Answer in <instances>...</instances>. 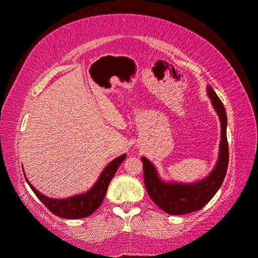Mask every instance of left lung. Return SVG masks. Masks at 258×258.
Here are the masks:
<instances>
[{
    "instance_id": "left-lung-1",
    "label": "left lung",
    "mask_w": 258,
    "mask_h": 258,
    "mask_svg": "<svg viewBox=\"0 0 258 258\" xmlns=\"http://www.w3.org/2000/svg\"><path fill=\"white\" fill-rule=\"evenodd\" d=\"M207 93L220 120L219 153L216 166L204 179L191 183L162 180L159 173L148 158L142 157L144 170V184L149 196L161 210L169 215L179 216L198 211L207 205L223 184L228 166L227 115L223 102L211 86Z\"/></svg>"
}]
</instances>
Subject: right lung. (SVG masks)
<instances>
[{
    "label": "right lung",
    "instance_id": "1",
    "mask_svg": "<svg viewBox=\"0 0 258 258\" xmlns=\"http://www.w3.org/2000/svg\"><path fill=\"white\" fill-rule=\"evenodd\" d=\"M125 157L126 154L124 153L110 161L104 168V170H102L100 175H99L97 182L93 184V187H91L88 191L67 198H51L43 195V194H41L31 184V182L27 180L25 173H24V175H25L26 182L29 183L31 189L33 190L35 196L46 205L47 209L51 213H54L57 217L66 218V219H81V218H86L91 216L100 207L106 196L109 182L112 181L118 166L122 164V161L125 159Z\"/></svg>",
    "mask_w": 258,
    "mask_h": 258
}]
</instances>
